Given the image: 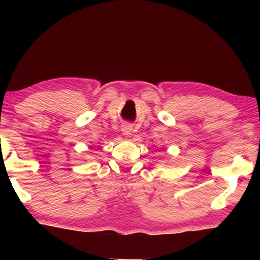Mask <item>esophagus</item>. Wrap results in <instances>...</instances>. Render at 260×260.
Returning <instances> with one entry per match:
<instances>
[{
  "instance_id": "esophagus-1",
  "label": "esophagus",
  "mask_w": 260,
  "mask_h": 260,
  "mask_svg": "<svg viewBox=\"0 0 260 260\" xmlns=\"http://www.w3.org/2000/svg\"><path fill=\"white\" fill-rule=\"evenodd\" d=\"M122 131H123V134L125 135V136L129 137L130 135H131V133H133V126H131L130 124L124 123L123 125H122Z\"/></svg>"
}]
</instances>
